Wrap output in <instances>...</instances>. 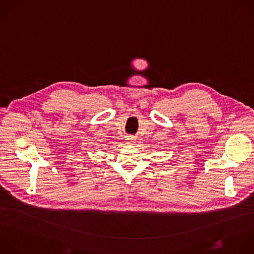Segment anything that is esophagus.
<instances>
[{
	"label": "esophagus",
	"instance_id": "1",
	"mask_svg": "<svg viewBox=\"0 0 254 254\" xmlns=\"http://www.w3.org/2000/svg\"><path fill=\"white\" fill-rule=\"evenodd\" d=\"M127 141H128V142H133V140H134V138H133L132 136H127Z\"/></svg>",
	"mask_w": 254,
	"mask_h": 254
}]
</instances>
